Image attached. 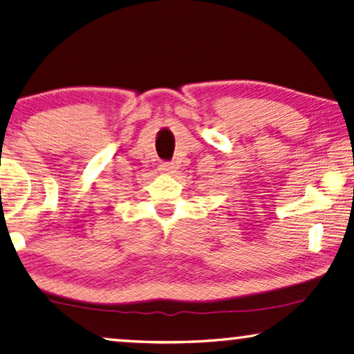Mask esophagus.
Here are the masks:
<instances>
[{"label":"esophagus","mask_w":354,"mask_h":354,"mask_svg":"<svg viewBox=\"0 0 354 354\" xmlns=\"http://www.w3.org/2000/svg\"><path fill=\"white\" fill-rule=\"evenodd\" d=\"M158 170H160L162 173H173L175 171V165H173V163H162Z\"/></svg>","instance_id":"obj_1"}]
</instances>
